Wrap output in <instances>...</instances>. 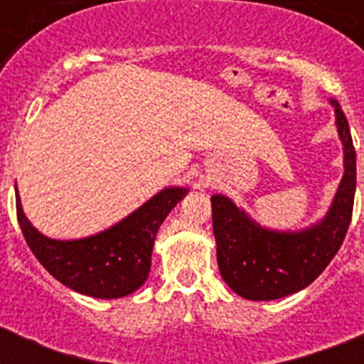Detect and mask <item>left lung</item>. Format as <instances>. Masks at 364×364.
Here are the masks:
<instances>
[{"instance_id": "8db88e82", "label": "left lung", "mask_w": 364, "mask_h": 364, "mask_svg": "<svg viewBox=\"0 0 364 364\" xmlns=\"http://www.w3.org/2000/svg\"><path fill=\"white\" fill-rule=\"evenodd\" d=\"M344 147V176L327 215L302 230H272L234 204L213 194V234L221 277L247 300H276L308 287L338 253L353 213L355 149L344 111L331 100Z\"/></svg>"}]
</instances>
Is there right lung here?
Instances as JSON below:
<instances>
[{
    "label": "right lung",
    "instance_id": "add662e5",
    "mask_svg": "<svg viewBox=\"0 0 364 364\" xmlns=\"http://www.w3.org/2000/svg\"><path fill=\"white\" fill-rule=\"evenodd\" d=\"M16 193V217L31 253L65 287L94 299H122L141 287L160 225L188 188L168 187L113 227L79 240H54L26 217Z\"/></svg>",
    "mask_w": 364,
    "mask_h": 364
}]
</instances>
